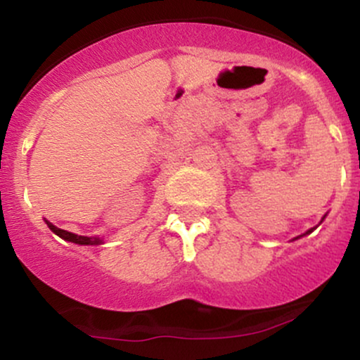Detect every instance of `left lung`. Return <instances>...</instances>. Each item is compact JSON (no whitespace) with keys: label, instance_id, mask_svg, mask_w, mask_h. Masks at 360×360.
Here are the masks:
<instances>
[{"label":"left lung","instance_id":"8db88e82","mask_svg":"<svg viewBox=\"0 0 360 360\" xmlns=\"http://www.w3.org/2000/svg\"><path fill=\"white\" fill-rule=\"evenodd\" d=\"M309 232H313V229H311V230H308V233H309Z\"/></svg>","mask_w":360,"mask_h":360}]
</instances>
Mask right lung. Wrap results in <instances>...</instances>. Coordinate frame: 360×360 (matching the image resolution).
Masks as SVG:
<instances>
[{
    "label": "right lung",
    "instance_id": "right-lung-1",
    "mask_svg": "<svg viewBox=\"0 0 360 360\" xmlns=\"http://www.w3.org/2000/svg\"><path fill=\"white\" fill-rule=\"evenodd\" d=\"M47 225H49V229H51L53 233H56V235H59L60 238H64V240H68V242L79 243V245H89V243H91V245H93V243H100V242H101L100 238L82 237V235L71 233V232H68V230H60V229H57L56 225H52V223H49V221H47Z\"/></svg>",
    "mask_w": 360,
    "mask_h": 360
}]
</instances>
